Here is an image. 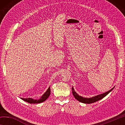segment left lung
Returning <instances> with one entry per match:
<instances>
[{"label": "left lung", "mask_w": 125, "mask_h": 125, "mask_svg": "<svg viewBox=\"0 0 125 125\" xmlns=\"http://www.w3.org/2000/svg\"><path fill=\"white\" fill-rule=\"evenodd\" d=\"M113 89H114V88L113 89H111V90H110L109 91H108V92H106L105 93H103V94H101L100 95H97V96L92 97V98H83V97H82L81 96H79V95L77 94V93L75 92L73 87H72V93H73V96H74V98L76 99H77V100H78L81 103H83L91 104V103H93L96 102V101L100 100H101V99L104 98V97L106 95H107Z\"/></svg>", "instance_id": "left-lung-1"}]
</instances>
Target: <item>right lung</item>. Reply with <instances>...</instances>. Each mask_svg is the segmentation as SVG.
Listing matches in <instances>:
<instances>
[{
    "mask_svg": "<svg viewBox=\"0 0 125 125\" xmlns=\"http://www.w3.org/2000/svg\"><path fill=\"white\" fill-rule=\"evenodd\" d=\"M50 93H51V89H50V87H49L47 89V90L46 92V93L41 96V98H40L39 100H34V99H31V98H26V99L21 98V99L30 104L41 103L43 102L44 101H45L46 99L48 98V96H49L50 95Z\"/></svg>",
    "mask_w": 125,
    "mask_h": 125,
    "instance_id": "obj_1",
    "label": "right lung"
}]
</instances>
